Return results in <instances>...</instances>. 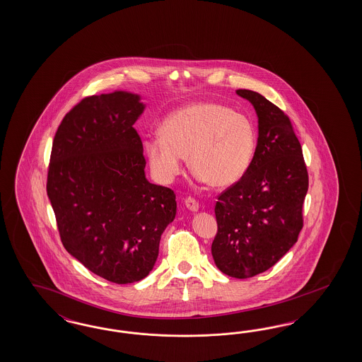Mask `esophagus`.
I'll return each instance as SVG.
<instances>
[{"instance_id":"34e87169","label":"esophagus","mask_w":362,"mask_h":362,"mask_svg":"<svg viewBox=\"0 0 362 362\" xmlns=\"http://www.w3.org/2000/svg\"><path fill=\"white\" fill-rule=\"evenodd\" d=\"M185 204H186L187 209H189V211H192V212H197V209H199V202H197L195 197H186Z\"/></svg>"}]
</instances>
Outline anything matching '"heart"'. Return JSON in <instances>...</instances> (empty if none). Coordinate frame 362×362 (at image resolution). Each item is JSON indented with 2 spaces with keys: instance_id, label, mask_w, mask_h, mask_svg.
<instances>
[{
  "instance_id": "1",
  "label": "heart",
  "mask_w": 362,
  "mask_h": 362,
  "mask_svg": "<svg viewBox=\"0 0 362 362\" xmlns=\"http://www.w3.org/2000/svg\"><path fill=\"white\" fill-rule=\"evenodd\" d=\"M256 132L252 122L215 102H195L165 119L162 136L144 142L155 176L170 183L189 170L207 186L226 188L236 183L252 160Z\"/></svg>"
}]
</instances>
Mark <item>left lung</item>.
<instances>
[{
	"instance_id": "obj_1",
	"label": "left lung",
	"mask_w": 362,
	"mask_h": 362,
	"mask_svg": "<svg viewBox=\"0 0 362 362\" xmlns=\"http://www.w3.org/2000/svg\"><path fill=\"white\" fill-rule=\"evenodd\" d=\"M236 93L256 110L259 138L244 175L218 197L211 252L223 274L250 279L274 267L296 243L309 179L284 111L252 90Z\"/></svg>"
}]
</instances>
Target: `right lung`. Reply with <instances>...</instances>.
I'll return each instance as SVG.
<instances>
[{
	"instance_id": "right-lung-1",
	"label": "right lung",
	"mask_w": 362,
	"mask_h": 362,
	"mask_svg": "<svg viewBox=\"0 0 362 362\" xmlns=\"http://www.w3.org/2000/svg\"><path fill=\"white\" fill-rule=\"evenodd\" d=\"M126 91L90 95L55 132L46 191L66 251L90 272L132 284L153 268L175 219V194L150 183L134 123L144 110Z\"/></svg>"
}]
</instances>
